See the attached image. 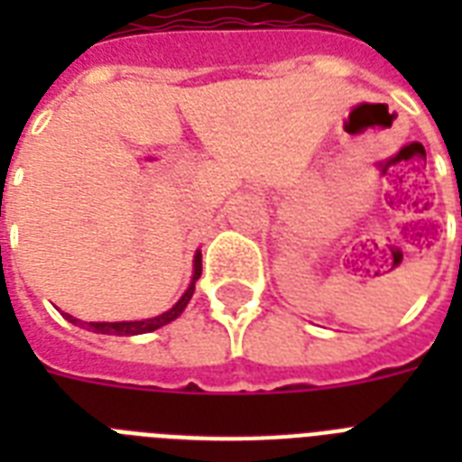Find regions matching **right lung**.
I'll list each match as a JSON object with an SVG mask.
<instances>
[{"mask_svg": "<svg viewBox=\"0 0 462 462\" xmlns=\"http://www.w3.org/2000/svg\"><path fill=\"white\" fill-rule=\"evenodd\" d=\"M199 275H201V254H197L194 256V277H192V284L187 287V291L182 294V299H180L175 306H172L171 310H166V313H161V316L156 318H149V320H133V322H82L78 320V318L69 316L66 313V318H69L73 325H82V328L92 329V332H97V335H116V337H133V335H146V332H153V329L163 328V325H168L171 320H175V318L185 310V306L189 303V299H192L194 294V284H197Z\"/></svg>", "mask_w": 462, "mask_h": 462, "instance_id": "add662e5", "label": "right lung"}]
</instances>
